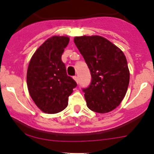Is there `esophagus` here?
<instances>
[{
	"label": "esophagus",
	"mask_w": 154,
	"mask_h": 154,
	"mask_svg": "<svg viewBox=\"0 0 154 154\" xmlns=\"http://www.w3.org/2000/svg\"><path fill=\"white\" fill-rule=\"evenodd\" d=\"M73 79H74V80H75V82L76 83H77V84H78V83H79V80H78V77H76V76H74V77H73Z\"/></svg>",
	"instance_id": "34e87169"
}]
</instances>
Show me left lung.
Segmentation results:
<instances>
[{
  "label": "left lung",
  "mask_w": 154,
  "mask_h": 154,
  "mask_svg": "<svg viewBox=\"0 0 154 154\" xmlns=\"http://www.w3.org/2000/svg\"><path fill=\"white\" fill-rule=\"evenodd\" d=\"M74 42L91 72V84L83 90L87 106L97 113L112 111L125 97L130 82L125 54L100 35L76 36Z\"/></svg>",
  "instance_id": "left-lung-1"
}]
</instances>
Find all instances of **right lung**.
<instances>
[{
    "label": "right lung",
    "instance_id": "right-lung-1",
    "mask_svg": "<svg viewBox=\"0 0 154 154\" xmlns=\"http://www.w3.org/2000/svg\"><path fill=\"white\" fill-rule=\"evenodd\" d=\"M69 37L54 35L35 51L27 72L29 94L43 112L55 114L68 106V99L77 86L68 77L62 55L69 43Z\"/></svg>",
    "mask_w": 154,
    "mask_h": 154
}]
</instances>
